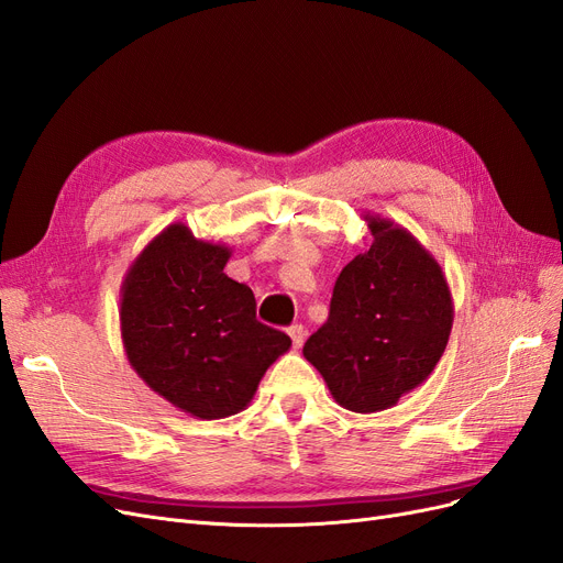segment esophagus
<instances>
[{
  "label": "esophagus",
  "mask_w": 563,
  "mask_h": 563,
  "mask_svg": "<svg viewBox=\"0 0 563 563\" xmlns=\"http://www.w3.org/2000/svg\"><path fill=\"white\" fill-rule=\"evenodd\" d=\"M288 335H291V340H294V345H296V347H300V345L305 343V329L300 327V323H296V327L288 329Z\"/></svg>",
  "instance_id": "esophagus-1"
}]
</instances>
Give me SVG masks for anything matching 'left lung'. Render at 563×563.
<instances>
[{
	"label": "left lung",
	"instance_id": "left-lung-1",
	"mask_svg": "<svg viewBox=\"0 0 563 563\" xmlns=\"http://www.w3.org/2000/svg\"><path fill=\"white\" fill-rule=\"evenodd\" d=\"M364 220L373 244L340 272L329 319L302 354L340 406L376 413L430 378L449 343L453 298L411 232L389 218Z\"/></svg>",
	"mask_w": 563,
	"mask_h": 563
}]
</instances>
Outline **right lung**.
Segmentation results:
<instances>
[{"label": "right lung", "instance_id": "1", "mask_svg": "<svg viewBox=\"0 0 563 563\" xmlns=\"http://www.w3.org/2000/svg\"><path fill=\"white\" fill-rule=\"evenodd\" d=\"M232 249L174 223L126 269L122 343L143 383L183 413L218 420L244 411L291 338L255 319L246 284L223 267Z\"/></svg>", "mask_w": 563, "mask_h": 563}]
</instances>
